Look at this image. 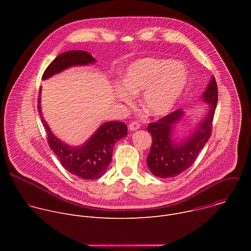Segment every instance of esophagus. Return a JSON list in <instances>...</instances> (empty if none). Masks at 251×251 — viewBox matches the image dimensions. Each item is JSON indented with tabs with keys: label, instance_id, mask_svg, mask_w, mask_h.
Segmentation results:
<instances>
[{
	"label": "esophagus",
	"instance_id": "obj_1",
	"mask_svg": "<svg viewBox=\"0 0 251 251\" xmlns=\"http://www.w3.org/2000/svg\"><path fill=\"white\" fill-rule=\"evenodd\" d=\"M128 128H129L130 131H136V130H138V129L140 128V124H139L138 122L134 121V122H131V123L129 124Z\"/></svg>",
	"mask_w": 251,
	"mask_h": 251
}]
</instances>
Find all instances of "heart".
<instances>
[{
    "instance_id": "1",
    "label": "heart",
    "mask_w": 251,
    "mask_h": 251,
    "mask_svg": "<svg viewBox=\"0 0 251 251\" xmlns=\"http://www.w3.org/2000/svg\"><path fill=\"white\" fill-rule=\"evenodd\" d=\"M188 82L186 68L168 59L142 58L129 65L122 84H116L114 95L118 101L132 104L133 96L141 92V106L154 117L168 114L183 94Z\"/></svg>"
}]
</instances>
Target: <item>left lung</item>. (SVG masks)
Returning a JSON list of instances; mask_svg holds the SVG:
<instances>
[{"label":"left lung","mask_w":251,"mask_h":251,"mask_svg":"<svg viewBox=\"0 0 251 251\" xmlns=\"http://www.w3.org/2000/svg\"><path fill=\"white\" fill-rule=\"evenodd\" d=\"M201 100L208 105L205 115L196 123L193 131L184 138L177 139L176 126L184 121L185 112L176 110L150 123L147 127L152 135V146L147 157L151 173L159 177H174L189 169L199 153L206 144L211 133V123L218 103V85L213 76L201 95Z\"/></svg>","instance_id":"obj_1"}]
</instances>
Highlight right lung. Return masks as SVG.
I'll return each mask as SVG.
<instances>
[{"mask_svg": "<svg viewBox=\"0 0 251 251\" xmlns=\"http://www.w3.org/2000/svg\"><path fill=\"white\" fill-rule=\"evenodd\" d=\"M95 58L84 50H69L59 54L48 66L42 79L46 80L61 71L73 67L95 63ZM41 91L38 109L46 128L50 148L58 157L63 168L83 180H94L102 176L112 160L115 143L127 136V126L123 122L109 121L103 123L91 137L80 146H70L58 139L50 130L42 115Z\"/></svg>", "mask_w": 251, "mask_h": 251, "instance_id": "obj_1", "label": "right lung"}]
</instances>
